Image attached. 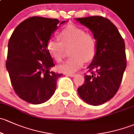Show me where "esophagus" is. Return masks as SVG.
Instances as JSON below:
<instances>
[{
	"instance_id": "34e87169",
	"label": "esophagus",
	"mask_w": 134,
	"mask_h": 134,
	"mask_svg": "<svg viewBox=\"0 0 134 134\" xmlns=\"http://www.w3.org/2000/svg\"><path fill=\"white\" fill-rule=\"evenodd\" d=\"M66 75H68V76H69V77H75L76 75H75V74H67Z\"/></svg>"
}]
</instances>
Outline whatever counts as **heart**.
<instances>
[{
	"label": "heart",
	"mask_w": 134,
	"mask_h": 134,
	"mask_svg": "<svg viewBox=\"0 0 134 134\" xmlns=\"http://www.w3.org/2000/svg\"><path fill=\"white\" fill-rule=\"evenodd\" d=\"M59 41L50 38L46 48L52 57L61 61L65 55L66 49L70 47L68 59L58 66V70L65 74H73L82 67L85 62H89L96 54L97 45L94 37L83 29L74 24L64 27L58 35Z\"/></svg>",
	"instance_id": "b5f03b06"
}]
</instances>
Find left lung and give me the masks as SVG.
<instances>
[{
	"label": "left lung",
	"mask_w": 134,
	"mask_h": 134,
	"mask_svg": "<svg viewBox=\"0 0 134 134\" xmlns=\"http://www.w3.org/2000/svg\"><path fill=\"white\" fill-rule=\"evenodd\" d=\"M88 27L96 41L97 51L88 66L85 82L77 89L88 104L99 106L107 103L118 92L126 67L125 44L116 26L100 16L75 18Z\"/></svg>",
	"instance_id": "left-lung-1"
}]
</instances>
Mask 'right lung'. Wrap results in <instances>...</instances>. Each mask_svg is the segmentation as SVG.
<instances>
[{
    "mask_svg": "<svg viewBox=\"0 0 134 134\" xmlns=\"http://www.w3.org/2000/svg\"><path fill=\"white\" fill-rule=\"evenodd\" d=\"M59 23L57 19L32 16L16 26L9 38L6 69L16 94L31 104L49 100L63 75L50 70L55 64L46 48Z\"/></svg>",
    "mask_w": 134,
    "mask_h": 134,
    "instance_id": "1",
    "label": "right lung"
}]
</instances>
